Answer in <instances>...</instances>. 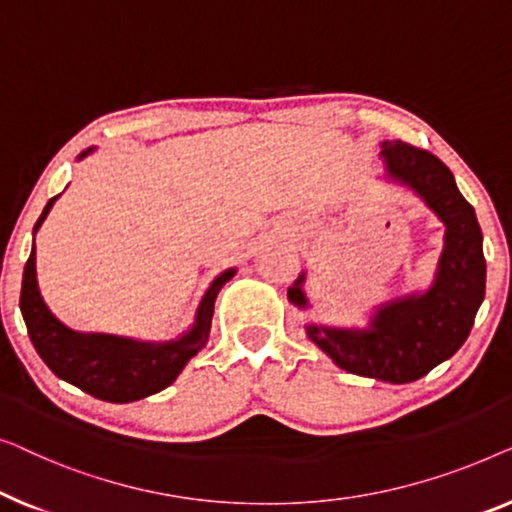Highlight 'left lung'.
<instances>
[{"instance_id":"obj_1","label":"left lung","mask_w":512,"mask_h":512,"mask_svg":"<svg viewBox=\"0 0 512 512\" xmlns=\"http://www.w3.org/2000/svg\"><path fill=\"white\" fill-rule=\"evenodd\" d=\"M380 157L383 178L413 190L445 225L434 280L424 292L373 308L362 329L308 322L306 334L343 371L401 385L427 376L469 338L485 299V255L473 206L438 157L403 141L380 143ZM304 280L306 273H301L287 290V299L301 311L308 308Z\"/></svg>"}]
</instances>
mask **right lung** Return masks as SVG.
<instances>
[{
	"instance_id": "obj_1",
	"label": "right lung",
	"mask_w": 512,
	"mask_h": 512,
	"mask_svg": "<svg viewBox=\"0 0 512 512\" xmlns=\"http://www.w3.org/2000/svg\"><path fill=\"white\" fill-rule=\"evenodd\" d=\"M92 150L95 148L83 150L78 160L88 157ZM57 197L50 199L43 208L41 218L34 225V234L39 232ZM234 273L236 269H225L213 278L199 301L194 325L171 341H136V338L115 334H85L57 320L43 301L37 283V248L32 241V253L23 273V290H20V311H23L34 348L57 378L67 380L95 399L129 403L169 387L185 369V364L204 348L211 334L215 297L222 285L234 278Z\"/></svg>"
}]
</instances>
